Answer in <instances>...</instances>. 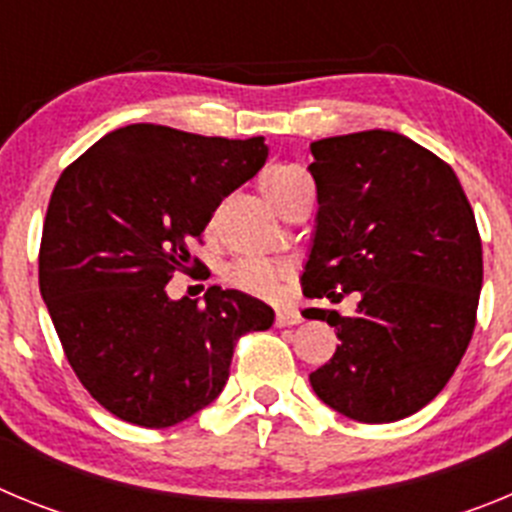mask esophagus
Here are the masks:
<instances>
[{
    "mask_svg": "<svg viewBox=\"0 0 512 512\" xmlns=\"http://www.w3.org/2000/svg\"><path fill=\"white\" fill-rule=\"evenodd\" d=\"M274 323H277L279 328H287V325L302 323V315L297 310H292V307H279L277 320H274Z\"/></svg>",
    "mask_w": 512,
    "mask_h": 512,
    "instance_id": "34e87169",
    "label": "esophagus"
}]
</instances>
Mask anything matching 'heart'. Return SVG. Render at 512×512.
Returning <instances> with one entry per match:
<instances>
[{"mask_svg":"<svg viewBox=\"0 0 512 512\" xmlns=\"http://www.w3.org/2000/svg\"><path fill=\"white\" fill-rule=\"evenodd\" d=\"M297 176H305L297 166H271L261 174L259 187L266 200L274 205L279 194L295 182ZM284 277H287L284 266L271 259H241L228 266V282L243 289V292H251V295L259 297L279 295Z\"/></svg>","mask_w":512,"mask_h":512,"instance_id":"heart-1","label":"heart"}]
</instances>
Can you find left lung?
Here are the masks:
<instances>
[{
  "instance_id": "1",
  "label": "left lung",
  "mask_w": 512,
  "mask_h": 512,
  "mask_svg": "<svg viewBox=\"0 0 512 512\" xmlns=\"http://www.w3.org/2000/svg\"><path fill=\"white\" fill-rule=\"evenodd\" d=\"M318 228L302 274L307 297L359 310L310 307L341 346L310 374L315 395L359 423H392L446 387L477 325L482 238L446 161L390 130L310 143Z\"/></svg>"
}]
</instances>
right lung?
I'll return each mask as SVG.
<instances>
[{
	"mask_svg": "<svg viewBox=\"0 0 512 512\" xmlns=\"http://www.w3.org/2000/svg\"><path fill=\"white\" fill-rule=\"evenodd\" d=\"M264 138L128 125L63 169L40 238V295L84 390L125 423L169 428L210 405L233 348L274 310L238 289L169 300L189 243L266 161Z\"/></svg>",
	"mask_w": 512,
	"mask_h": 512,
	"instance_id": "1",
	"label": "right lung"
}]
</instances>
